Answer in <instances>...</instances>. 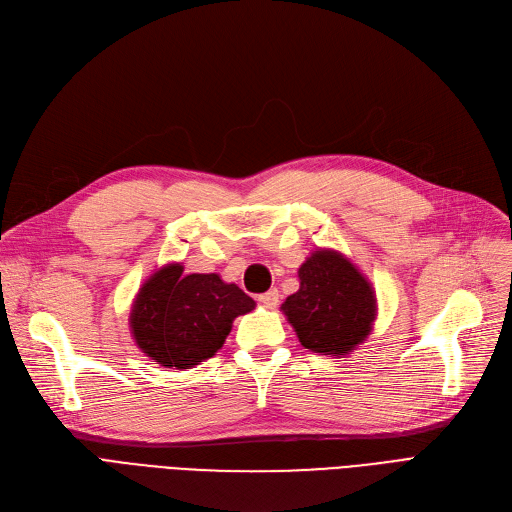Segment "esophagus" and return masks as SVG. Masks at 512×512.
I'll return each mask as SVG.
<instances>
[{
	"label": "esophagus",
	"instance_id": "obj_1",
	"mask_svg": "<svg viewBox=\"0 0 512 512\" xmlns=\"http://www.w3.org/2000/svg\"><path fill=\"white\" fill-rule=\"evenodd\" d=\"M259 301L265 305V307H270V309H274L276 305H278V301H280V295H278V291L276 288H270L268 293H263V295H259Z\"/></svg>",
	"mask_w": 512,
	"mask_h": 512
}]
</instances>
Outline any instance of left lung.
Wrapping results in <instances>:
<instances>
[{
    "label": "left lung",
    "mask_w": 512,
    "mask_h": 512,
    "mask_svg": "<svg viewBox=\"0 0 512 512\" xmlns=\"http://www.w3.org/2000/svg\"><path fill=\"white\" fill-rule=\"evenodd\" d=\"M299 282V291L280 309L305 349L341 358L366 341L376 318V295L343 253L314 251L299 268Z\"/></svg>",
    "instance_id": "1"
}]
</instances>
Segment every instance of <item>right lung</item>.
Masks as SVG:
<instances>
[{"label":"right lung","mask_w":512,"mask_h":512,"mask_svg":"<svg viewBox=\"0 0 512 512\" xmlns=\"http://www.w3.org/2000/svg\"><path fill=\"white\" fill-rule=\"evenodd\" d=\"M251 309L255 301L219 274H184L182 263H167L142 284L129 326L150 360L184 370L213 358L234 318Z\"/></svg>","instance_id":"1"}]
</instances>
